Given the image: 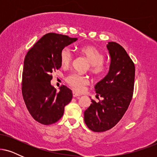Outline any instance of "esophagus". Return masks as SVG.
Listing matches in <instances>:
<instances>
[{
	"mask_svg": "<svg viewBox=\"0 0 157 157\" xmlns=\"http://www.w3.org/2000/svg\"><path fill=\"white\" fill-rule=\"evenodd\" d=\"M81 95L79 94H77L76 91H73V97H80Z\"/></svg>",
	"mask_w": 157,
	"mask_h": 157,
	"instance_id": "esophagus-1",
	"label": "esophagus"
}]
</instances>
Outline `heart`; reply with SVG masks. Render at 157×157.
<instances>
[{
  "mask_svg": "<svg viewBox=\"0 0 157 157\" xmlns=\"http://www.w3.org/2000/svg\"><path fill=\"white\" fill-rule=\"evenodd\" d=\"M80 52L89 61L90 63V71L96 76H101L105 71V67L102 63L104 56L102 54L91 46H83L80 48ZM72 53L68 48H64L60 52V63L64 67L68 66L72 61ZM66 82L71 87L77 91H82L84 86L88 84L89 79L86 76L78 74H71L66 77Z\"/></svg>",
  "mask_w": 157,
  "mask_h": 157,
  "instance_id": "obj_1",
  "label": "heart"
}]
</instances>
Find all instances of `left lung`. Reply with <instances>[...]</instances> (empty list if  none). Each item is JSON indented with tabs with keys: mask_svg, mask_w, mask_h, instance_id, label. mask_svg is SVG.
Listing matches in <instances>:
<instances>
[{
	"mask_svg": "<svg viewBox=\"0 0 157 157\" xmlns=\"http://www.w3.org/2000/svg\"><path fill=\"white\" fill-rule=\"evenodd\" d=\"M111 63L109 71L95 85L97 96L103 98L84 111V121L94 132L112 128L127 111L134 92L135 66L122 46L115 42L106 45Z\"/></svg>",
	"mask_w": 157,
	"mask_h": 157,
	"instance_id": "left-lung-1",
	"label": "left lung"
}]
</instances>
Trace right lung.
I'll use <instances>...</instances> for the list:
<instances>
[{"label": "right lung", "mask_w": 157, "mask_h": 157, "mask_svg": "<svg viewBox=\"0 0 157 157\" xmlns=\"http://www.w3.org/2000/svg\"><path fill=\"white\" fill-rule=\"evenodd\" d=\"M77 38L48 33L27 52L22 75V94L29 112L36 121L51 125L58 121L65 106L71 102L72 91L66 86L60 91L51 85L52 73L61 67L60 52Z\"/></svg>", "instance_id": "obj_1"}]
</instances>
